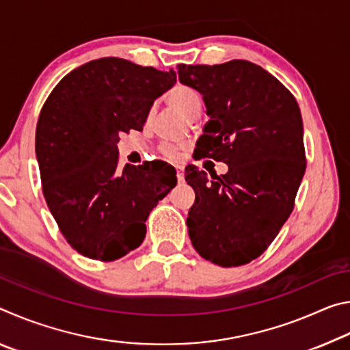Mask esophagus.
Masks as SVG:
<instances>
[{"mask_svg": "<svg viewBox=\"0 0 350 350\" xmlns=\"http://www.w3.org/2000/svg\"><path fill=\"white\" fill-rule=\"evenodd\" d=\"M177 180L182 182L183 180V168L177 167Z\"/></svg>", "mask_w": 350, "mask_h": 350, "instance_id": "34e87169", "label": "esophagus"}]
</instances>
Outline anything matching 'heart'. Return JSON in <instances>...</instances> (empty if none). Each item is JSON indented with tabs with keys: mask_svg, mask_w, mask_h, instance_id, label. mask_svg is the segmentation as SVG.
Here are the masks:
<instances>
[{
	"mask_svg": "<svg viewBox=\"0 0 350 350\" xmlns=\"http://www.w3.org/2000/svg\"><path fill=\"white\" fill-rule=\"evenodd\" d=\"M168 102L173 106L176 111H179L180 114L185 117H191L194 112L200 111L202 108V98H200V94L194 91L193 88L179 85L173 88L168 94ZM163 152L170 157H177V148L173 145H165Z\"/></svg>",
	"mask_w": 350,
	"mask_h": 350,
	"instance_id": "obj_1",
	"label": "heart"
}]
</instances>
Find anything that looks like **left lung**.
I'll return each instance as SVG.
<instances>
[{"label": "left lung", "instance_id": "8db88e82", "mask_svg": "<svg viewBox=\"0 0 350 350\" xmlns=\"http://www.w3.org/2000/svg\"><path fill=\"white\" fill-rule=\"evenodd\" d=\"M177 69L179 81L202 96L210 116L194 152L228 165L227 173L211 179L193 165L185 168L196 193L187 219L189 239L213 264H248L280 233L303 180L299 106L280 80L247 60Z\"/></svg>", "mask_w": 350, "mask_h": 350}]
</instances>
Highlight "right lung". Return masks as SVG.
<instances>
[{
	"instance_id": "right-lung-1",
	"label": "right lung",
	"mask_w": 350,
	"mask_h": 350,
	"mask_svg": "<svg viewBox=\"0 0 350 350\" xmlns=\"http://www.w3.org/2000/svg\"><path fill=\"white\" fill-rule=\"evenodd\" d=\"M174 83V70L106 57L74 69L47 97L35 133L43 194L83 256L116 260L137 248L151 210L176 187L165 162L117 165L120 134L142 131L154 100Z\"/></svg>"
}]
</instances>
